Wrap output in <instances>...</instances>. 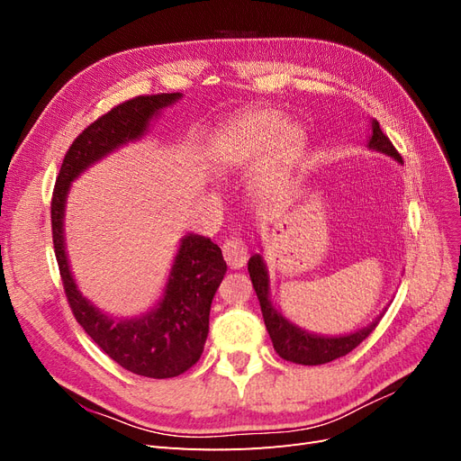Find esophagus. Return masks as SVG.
<instances>
[{
    "label": "esophagus",
    "mask_w": 461,
    "mask_h": 461,
    "mask_svg": "<svg viewBox=\"0 0 461 461\" xmlns=\"http://www.w3.org/2000/svg\"><path fill=\"white\" fill-rule=\"evenodd\" d=\"M222 258L230 269H240L248 261V248L240 239H229L222 244Z\"/></svg>",
    "instance_id": "34e87169"
}]
</instances>
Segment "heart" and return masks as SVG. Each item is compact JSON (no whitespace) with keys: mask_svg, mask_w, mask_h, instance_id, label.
<instances>
[{"mask_svg":"<svg viewBox=\"0 0 461 461\" xmlns=\"http://www.w3.org/2000/svg\"><path fill=\"white\" fill-rule=\"evenodd\" d=\"M303 146V132L296 124H283L275 111L259 109L239 119L229 121L212 144V159L219 171L232 175L240 173L261 161L273 148L269 171L261 176V186L271 188L278 171L294 163Z\"/></svg>","mask_w":461,"mask_h":461,"instance_id":"1","label":"heart"}]
</instances>
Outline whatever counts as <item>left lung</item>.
I'll use <instances>...</instances> for the list:
<instances>
[{
  "mask_svg": "<svg viewBox=\"0 0 461 461\" xmlns=\"http://www.w3.org/2000/svg\"><path fill=\"white\" fill-rule=\"evenodd\" d=\"M373 134L369 140V148L383 151L386 156L394 158L402 163V156L398 149L393 146V142L388 140V136L381 131L379 122L373 121ZM248 271L249 278H252L254 290L258 294L259 305H261V313L265 327H267L269 337L273 340V348L276 354L281 356L286 361H292V364H302V366H321V364H329V361L342 357L346 354H350L356 346L364 342L369 334L375 330V327L379 325L381 317H376L373 323L366 329H361L357 332L346 334V337H317V334H310L292 323L278 313L271 302H269V276L267 269H265L261 256H252L248 261Z\"/></svg>",
  "mask_w": 461,
  "mask_h": 461,
  "instance_id": "8db88e82",
  "label": "left lung"
}]
</instances>
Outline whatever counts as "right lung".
Returning <instances> with one entry per match:
<instances>
[{
  "instance_id": "obj_1",
  "label": "right lung",
  "mask_w": 461,
  "mask_h": 461,
  "mask_svg": "<svg viewBox=\"0 0 461 461\" xmlns=\"http://www.w3.org/2000/svg\"><path fill=\"white\" fill-rule=\"evenodd\" d=\"M178 97V92L136 95L95 119L65 153L51 196L53 249L75 319L115 364L149 379L178 376L200 359L209 330L212 300L227 273L221 248L198 234L185 236L158 308L140 319H111L80 294L68 271L63 213L73 180L109 151L140 138L149 119Z\"/></svg>"
}]
</instances>
